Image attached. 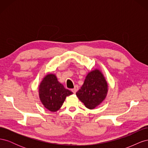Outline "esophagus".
<instances>
[{"instance_id":"esophagus-1","label":"esophagus","mask_w":148,"mask_h":148,"mask_svg":"<svg viewBox=\"0 0 148 148\" xmlns=\"http://www.w3.org/2000/svg\"><path fill=\"white\" fill-rule=\"evenodd\" d=\"M78 90V86H77V85H76V86H75L74 88H73L72 89H71V91H72L74 94L77 92V91Z\"/></svg>"}]
</instances>
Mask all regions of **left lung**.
<instances>
[{
  "label": "left lung",
  "mask_w": 148,
  "mask_h": 148,
  "mask_svg": "<svg viewBox=\"0 0 148 148\" xmlns=\"http://www.w3.org/2000/svg\"><path fill=\"white\" fill-rule=\"evenodd\" d=\"M107 92L108 83L102 71L96 69L87 74L76 95L86 108L94 109L106 99Z\"/></svg>",
  "instance_id": "8db88e82"
}]
</instances>
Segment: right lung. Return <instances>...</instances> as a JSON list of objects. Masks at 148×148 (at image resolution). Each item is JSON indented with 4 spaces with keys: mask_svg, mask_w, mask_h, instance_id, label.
<instances>
[{
    "mask_svg": "<svg viewBox=\"0 0 148 148\" xmlns=\"http://www.w3.org/2000/svg\"><path fill=\"white\" fill-rule=\"evenodd\" d=\"M39 99L44 107L51 112L59 110L66 97L73 92L65 89L57 80L56 74L48 73L39 85Z\"/></svg>",
    "mask_w": 148,
    "mask_h": 148,
    "instance_id": "right-lung-1",
    "label": "right lung"
}]
</instances>
